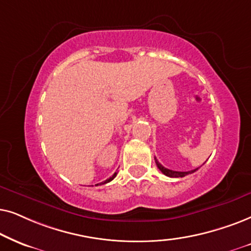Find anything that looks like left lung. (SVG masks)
Here are the masks:
<instances>
[{
    "mask_svg": "<svg viewBox=\"0 0 251 251\" xmlns=\"http://www.w3.org/2000/svg\"><path fill=\"white\" fill-rule=\"evenodd\" d=\"M155 162H156L157 168H158V169L160 170V171H162L163 175H165V176H171V178H182V176H188V175H190V173H194V172L198 171V170H199V169H195V170H192V171H187V172L172 171V170H169V169L164 168V166L160 164V163H159L158 160H157L156 158H155Z\"/></svg>",
    "mask_w": 251,
    "mask_h": 251,
    "instance_id": "left-lung-1",
    "label": "left lung"
}]
</instances>
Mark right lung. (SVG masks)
Instances as JSON below:
<instances>
[{
  "label": "right lung",
  "mask_w": 251,
  "mask_h": 251,
  "mask_svg": "<svg viewBox=\"0 0 251 251\" xmlns=\"http://www.w3.org/2000/svg\"><path fill=\"white\" fill-rule=\"evenodd\" d=\"M116 176H117V172H115V173H113V176H110V178H109V179H106V180H105V181H103V182H101V183H100V185H104V183H108V182H110V181H111V180H113V179H115V178H116ZM98 185H99V183H98ZM98 185H95V186H98Z\"/></svg>",
  "instance_id": "add662e5"
}]
</instances>
